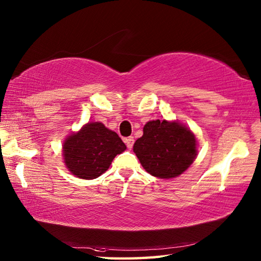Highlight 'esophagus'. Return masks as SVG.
I'll return each instance as SVG.
<instances>
[{
	"label": "esophagus",
	"mask_w": 261,
	"mask_h": 261,
	"mask_svg": "<svg viewBox=\"0 0 261 261\" xmlns=\"http://www.w3.org/2000/svg\"><path fill=\"white\" fill-rule=\"evenodd\" d=\"M124 142H125L126 147L129 148V149H131L132 147H134V143H135L134 137H129V138H126V139H124Z\"/></svg>",
	"instance_id": "obj_1"
}]
</instances>
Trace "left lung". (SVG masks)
<instances>
[{
    "mask_svg": "<svg viewBox=\"0 0 261 261\" xmlns=\"http://www.w3.org/2000/svg\"><path fill=\"white\" fill-rule=\"evenodd\" d=\"M142 167L158 178H174L196 158V138L177 121L154 120L143 126V135L134 145Z\"/></svg>",
    "mask_w": 261,
    "mask_h": 261,
    "instance_id": "1",
    "label": "left lung"
}]
</instances>
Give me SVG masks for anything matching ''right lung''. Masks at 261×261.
I'll use <instances>...</instances> for the list:
<instances>
[{
  "instance_id": "1",
  "label": "right lung",
  "mask_w": 261,
  "mask_h": 261,
  "mask_svg": "<svg viewBox=\"0 0 261 261\" xmlns=\"http://www.w3.org/2000/svg\"><path fill=\"white\" fill-rule=\"evenodd\" d=\"M125 149L126 146L114 131L101 122H90L65 139L64 162L76 177L93 179L105 173L116 154Z\"/></svg>"
}]
</instances>
